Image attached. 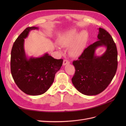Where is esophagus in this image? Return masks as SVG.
<instances>
[{
	"label": "esophagus",
	"instance_id": "34e87169",
	"mask_svg": "<svg viewBox=\"0 0 126 126\" xmlns=\"http://www.w3.org/2000/svg\"><path fill=\"white\" fill-rule=\"evenodd\" d=\"M69 63H70V62H69V61L67 60H64L63 62V66H65L66 64H69Z\"/></svg>",
	"mask_w": 126,
	"mask_h": 126
}]
</instances>
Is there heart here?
Instances as JSON below:
<instances>
[{
  "mask_svg": "<svg viewBox=\"0 0 126 126\" xmlns=\"http://www.w3.org/2000/svg\"><path fill=\"white\" fill-rule=\"evenodd\" d=\"M86 32H79L76 30H71L61 36L59 43L63 46L70 47L68 50L69 55L76 58L80 55L82 52L86 42Z\"/></svg>",
  "mask_w": 126,
  "mask_h": 126,
  "instance_id": "b5f03b06",
  "label": "heart"
}]
</instances>
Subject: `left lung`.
Wrapping results in <instances>:
<instances>
[{
	"mask_svg": "<svg viewBox=\"0 0 126 126\" xmlns=\"http://www.w3.org/2000/svg\"><path fill=\"white\" fill-rule=\"evenodd\" d=\"M97 41L86 48L77 60L73 62L75 73L71 81L78 91L87 96L102 92L111 82L117 69L118 53L112 37L103 28H98ZM106 49L101 56L95 52L99 47Z\"/></svg>",
	"mask_w": 126,
	"mask_h": 126,
	"instance_id": "8db88e82",
	"label": "left lung"
}]
</instances>
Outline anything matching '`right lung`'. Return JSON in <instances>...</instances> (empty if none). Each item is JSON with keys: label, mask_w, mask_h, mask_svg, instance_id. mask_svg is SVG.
Segmentation results:
<instances>
[{"label": "right lung", "mask_w": 126, "mask_h": 126, "mask_svg": "<svg viewBox=\"0 0 126 126\" xmlns=\"http://www.w3.org/2000/svg\"><path fill=\"white\" fill-rule=\"evenodd\" d=\"M37 27L27 28L15 41L11 52V73L15 83L25 94L37 96L44 94L54 82L55 74L63 60L56 59L48 53L42 56L28 57L25 48V39Z\"/></svg>", "instance_id": "obj_1"}]
</instances>
